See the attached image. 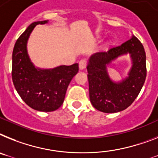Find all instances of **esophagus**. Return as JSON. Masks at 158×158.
<instances>
[{
	"label": "esophagus",
	"instance_id": "1",
	"mask_svg": "<svg viewBox=\"0 0 158 158\" xmlns=\"http://www.w3.org/2000/svg\"><path fill=\"white\" fill-rule=\"evenodd\" d=\"M87 59H82L81 60L79 61V69H80V70L85 69L86 67H87Z\"/></svg>",
	"mask_w": 158,
	"mask_h": 158
}]
</instances>
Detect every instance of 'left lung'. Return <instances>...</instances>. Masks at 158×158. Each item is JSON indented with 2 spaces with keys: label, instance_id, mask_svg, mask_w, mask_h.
Listing matches in <instances>:
<instances>
[{
  "label": "left lung",
  "instance_id": "left-lung-1",
  "mask_svg": "<svg viewBox=\"0 0 158 158\" xmlns=\"http://www.w3.org/2000/svg\"><path fill=\"white\" fill-rule=\"evenodd\" d=\"M129 52L133 60L130 76L116 84L110 79L106 65L122 54ZM89 96L95 109L113 113L126 109L140 93L146 78V55L142 43L132 36L108 52H98L90 58L87 67Z\"/></svg>",
  "mask_w": 158,
  "mask_h": 158
}]
</instances>
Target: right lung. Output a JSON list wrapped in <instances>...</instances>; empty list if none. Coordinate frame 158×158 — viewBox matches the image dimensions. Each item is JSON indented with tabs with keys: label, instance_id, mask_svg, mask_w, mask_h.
<instances>
[{
	"label": "right lung",
	"instance_id": "right-lung-1",
	"mask_svg": "<svg viewBox=\"0 0 158 158\" xmlns=\"http://www.w3.org/2000/svg\"><path fill=\"white\" fill-rule=\"evenodd\" d=\"M32 23L18 38L13 50L12 79L18 93L33 109L53 112L63 104L69 83L79 71V64L60 66L50 70L37 69L30 62L26 43L30 33L38 24Z\"/></svg>",
	"mask_w": 158,
	"mask_h": 158
}]
</instances>
